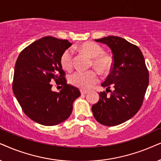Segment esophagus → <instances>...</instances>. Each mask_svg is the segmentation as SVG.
<instances>
[{"mask_svg": "<svg viewBox=\"0 0 161 161\" xmlns=\"http://www.w3.org/2000/svg\"><path fill=\"white\" fill-rule=\"evenodd\" d=\"M80 92H81V94H82V95H85V94H86V93H88V91H85V90H81Z\"/></svg>", "mask_w": 161, "mask_h": 161, "instance_id": "obj_1", "label": "esophagus"}]
</instances>
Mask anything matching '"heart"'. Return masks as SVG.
Listing matches in <instances>:
<instances>
[{
  "mask_svg": "<svg viewBox=\"0 0 161 161\" xmlns=\"http://www.w3.org/2000/svg\"><path fill=\"white\" fill-rule=\"evenodd\" d=\"M79 49L85 55L93 59V64L99 71H107L111 65V59L104 54V50L99 45L93 42H85L79 46ZM60 65L66 71L73 68V51L68 48L63 51L60 57ZM70 82L82 90L91 88L98 81L97 74L93 70L76 71L70 76Z\"/></svg>",
  "mask_w": 161,
  "mask_h": 161,
  "instance_id": "b5f03b06",
  "label": "heart"
}]
</instances>
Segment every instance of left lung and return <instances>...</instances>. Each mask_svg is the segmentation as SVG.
I'll return each mask as SVG.
<instances>
[{
	"instance_id": "8db88e82",
	"label": "left lung",
	"mask_w": 161,
	"mask_h": 161,
	"mask_svg": "<svg viewBox=\"0 0 161 161\" xmlns=\"http://www.w3.org/2000/svg\"><path fill=\"white\" fill-rule=\"evenodd\" d=\"M95 41L108 45L112 51V68L102 86L114 91L110 96L107 91L99 93L92 112L98 123L116 126L133 117L141 108L149 85V72L143 53L136 45L116 36Z\"/></svg>"
}]
</instances>
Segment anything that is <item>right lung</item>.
Here are the masks:
<instances>
[{
  "instance_id": "right-lung-1",
  "label": "right lung",
  "mask_w": 161,
  "mask_h": 161,
  "mask_svg": "<svg viewBox=\"0 0 161 161\" xmlns=\"http://www.w3.org/2000/svg\"><path fill=\"white\" fill-rule=\"evenodd\" d=\"M67 40L44 37L23 49L14 66L12 90L23 112L45 126L57 125L71 114L73 103L81 95L77 87L67 84L60 65L63 51L71 46ZM62 84L52 92L50 82Z\"/></svg>"
}]
</instances>
